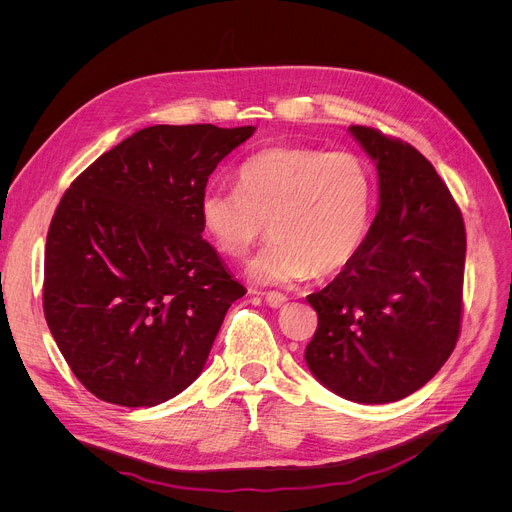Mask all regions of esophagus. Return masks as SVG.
<instances>
[{"label":"esophagus","mask_w":512,"mask_h":512,"mask_svg":"<svg viewBox=\"0 0 512 512\" xmlns=\"http://www.w3.org/2000/svg\"><path fill=\"white\" fill-rule=\"evenodd\" d=\"M263 298L271 308H281L287 302V296L281 294V291H265Z\"/></svg>","instance_id":"esophagus-1"}]
</instances>
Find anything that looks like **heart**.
Here are the masks:
<instances>
[{
    "label": "heart",
    "instance_id": "b5f03b06",
    "mask_svg": "<svg viewBox=\"0 0 512 512\" xmlns=\"http://www.w3.org/2000/svg\"><path fill=\"white\" fill-rule=\"evenodd\" d=\"M373 206L369 164L348 150L275 145L249 156L237 188L208 186L200 225L218 253L241 259L265 235L251 261L257 283H289L342 271L360 251Z\"/></svg>",
    "mask_w": 512,
    "mask_h": 512
}]
</instances>
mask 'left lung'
<instances>
[{"mask_svg": "<svg viewBox=\"0 0 512 512\" xmlns=\"http://www.w3.org/2000/svg\"><path fill=\"white\" fill-rule=\"evenodd\" d=\"M348 131L377 164L381 200L350 265L306 298L318 312L306 362L348 401L391 403L421 389L458 342L466 229L413 145L364 125Z\"/></svg>", "mask_w": 512, "mask_h": 512, "instance_id": "left-lung-1", "label": "left lung"}]
</instances>
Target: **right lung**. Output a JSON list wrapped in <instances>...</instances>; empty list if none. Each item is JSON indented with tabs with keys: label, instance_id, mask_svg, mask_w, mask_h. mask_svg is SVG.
<instances>
[{
	"label": "right lung",
	"instance_id": "obj_1",
	"mask_svg": "<svg viewBox=\"0 0 512 512\" xmlns=\"http://www.w3.org/2000/svg\"><path fill=\"white\" fill-rule=\"evenodd\" d=\"M253 131L139 129L60 198L46 237L44 316L70 371L101 401L154 407L202 373L247 289L202 239L198 200Z\"/></svg>",
	"mask_w": 512,
	"mask_h": 512
}]
</instances>
